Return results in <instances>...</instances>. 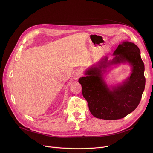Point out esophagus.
<instances>
[{
  "mask_svg": "<svg viewBox=\"0 0 153 153\" xmlns=\"http://www.w3.org/2000/svg\"><path fill=\"white\" fill-rule=\"evenodd\" d=\"M81 76V72L80 71H77L73 75V79L74 80H77Z\"/></svg>",
  "mask_w": 153,
  "mask_h": 153,
  "instance_id": "esophagus-1",
  "label": "esophagus"
}]
</instances>
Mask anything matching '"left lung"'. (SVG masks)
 <instances>
[{
    "label": "left lung",
    "mask_w": 153,
    "mask_h": 153,
    "mask_svg": "<svg viewBox=\"0 0 153 153\" xmlns=\"http://www.w3.org/2000/svg\"><path fill=\"white\" fill-rule=\"evenodd\" d=\"M115 57L108 61L105 57L98 66L89 68L85 76L80 77L82 93L95 117L108 120L121 119L138 107L145 87L144 66L140 50L135 44L123 42L113 54ZM129 63L132 67L131 76L122 85L110 90L103 80L102 72L112 64Z\"/></svg>",
    "instance_id": "1"
}]
</instances>
